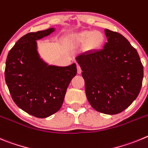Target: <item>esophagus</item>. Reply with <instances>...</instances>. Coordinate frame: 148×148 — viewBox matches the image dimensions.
<instances>
[{"label": "esophagus", "instance_id": "34e87169", "mask_svg": "<svg viewBox=\"0 0 148 148\" xmlns=\"http://www.w3.org/2000/svg\"><path fill=\"white\" fill-rule=\"evenodd\" d=\"M77 73H78V74H81V72H82V70H81V68H80V66H79V65L77 64Z\"/></svg>", "mask_w": 148, "mask_h": 148}]
</instances>
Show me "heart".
<instances>
[{
  "label": "heart",
  "instance_id": "obj_1",
  "mask_svg": "<svg viewBox=\"0 0 148 148\" xmlns=\"http://www.w3.org/2000/svg\"><path fill=\"white\" fill-rule=\"evenodd\" d=\"M71 42L74 46L86 45V49L94 51L100 49L105 42V35L95 30H85L71 35Z\"/></svg>",
  "mask_w": 148,
  "mask_h": 148
}]
</instances>
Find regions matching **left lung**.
<instances>
[{
  "instance_id": "left-lung-1",
  "label": "left lung",
  "mask_w": 148,
  "mask_h": 148,
  "mask_svg": "<svg viewBox=\"0 0 148 148\" xmlns=\"http://www.w3.org/2000/svg\"><path fill=\"white\" fill-rule=\"evenodd\" d=\"M103 49L76 57L82 69L86 94L94 109L117 114L131 105L140 92L143 66L137 51L119 33L105 29Z\"/></svg>"
}]
</instances>
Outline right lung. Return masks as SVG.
Returning <instances> with one entry per match:
<instances>
[{"label":"right lung","instance_id":"1","mask_svg":"<svg viewBox=\"0 0 148 148\" xmlns=\"http://www.w3.org/2000/svg\"><path fill=\"white\" fill-rule=\"evenodd\" d=\"M54 31L50 28L23 36L6 58L5 79L13 101L38 118L50 116L60 109L68 86L77 72L75 63L57 66L40 58L37 40Z\"/></svg>","mask_w":148,"mask_h":148}]
</instances>
